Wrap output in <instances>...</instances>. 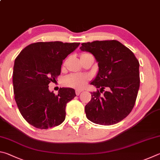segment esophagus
Returning <instances> with one entry per match:
<instances>
[{
  "mask_svg": "<svg viewBox=\"0 0 160 160\" xmlns=\"http://www.w3.org/2000/svg\"><path fill=\"white\" fill-rule=\"evenodd\" d=\"M75 93H76V95H77V96H79V94L82 93V91H81V90H76Z\"/></svg>",
  "mask_w": 160,
  "mask_h": 160,
  "instance_id": "esophagus-1",
  "label": "esophagus"
}]
</instances>
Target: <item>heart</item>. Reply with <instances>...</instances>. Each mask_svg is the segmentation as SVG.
<instances>
[{
	"label": "heart",
	"instance_id": "heart-1",
	"mask_svg": "<svg viewBox=\"0 0 160 160\" xmlns=\"http://www.w3.org/2000/svg\"><path fill=\"white\" fill-rule=\"evenodd\" d=\"M88 53H83L82 56L87 55ZM81 56V57H82ZM89 78L88 76L80 74H74L69 75L64 78V82L67 86L70 87L75 88L77 89H81L84 87L86 83L88 82Z\"/></svg>",
	"mask_w": 160,
	"mask_h": 160
}]
</instances>
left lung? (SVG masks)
<instances>
[{"label": "left lung", "instance_id": "1", "mask_svg": "<svg viewBox=\"0 0 160 160\" xmlns=\"http://www.w3.org/2000/svg\"><path fill=\"white\" fill-rule=\"evenodd\" d=\"M81 50L92 53L98 62V72L91 85L100 88L91 93L85 106L86 117L95 124L112 125L130 114L140 86L139 62L130 49L116 40L82 43Z\"/></svg>", "mask_w": 160, "mask_h": 160}]
</instances>
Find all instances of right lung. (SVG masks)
Returning a JSON list of instances; mask_svg holds the SVG:
<instances>
[{"instance_id":"1","label":"right lung","mask_w":160,"mask_h":160,"mask_svg":"<svg viewBox=\"0 0 160 160\" xmlns=\"http://www.w3.org/2000/svg\"><path fill=\"white\" fill-rule=\"evenodd\" d=\"M80 43L37 42L27 46L15 60V100L24 119L37 128L47 129L65 119L67 103L76 96L74 89L50 92L48 84L60 74L62 61Z\"/></svg>"}]
</instances>
